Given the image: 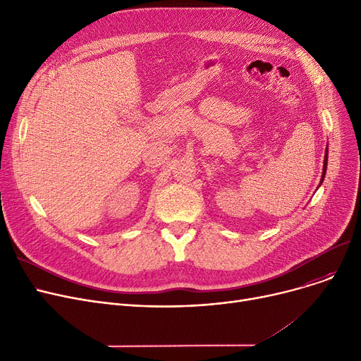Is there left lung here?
<instances>
[{
  "instance_id": "left-lung-1",
  "label": "left lung",
  "mask_w": 361,
  "mask_h": 361,
  "mask_svg": "<svg viewBox=\"0 0 361 361\" xmlns=\"http://www.w3.org/2000/svg\"><path fill=\"white\" fill-rule=\"evenodd\" d=\"M326 166H328V147H326V154H325V161H324V173H322L320 184L324 183V178H325V174H326Z\"/></svg>"
}]
</instances>
